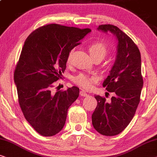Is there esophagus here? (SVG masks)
Wrapping results in <instances>:
<instances>
[{
  "label": "esophagus",
  "mask_w": 157,
  "mask_h": 157,
  "mask_svg": "<svg viewBox=\"0 0 157 157\" xmlns=\"http://www.w3.org/2000/svg\"><path fill=\"white\" fill-rule=\"evenodd\" d=\"M79 94H80L81 97H86L88 95V94L85 91H84V90H81L80 92H79Z\"/></svg>",
  "instance_id": "esophagus-1"
}]
</instances>
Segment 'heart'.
<instances>
[{"mask_svg":"<svg viewBox=\"0 0 157 157\" xmlns=\"http://www.w3.org/2000/svg\"><path fill=\"white\" fill-rule=\"evenodd\" d=\"M88 50L90 56L92 58H101L103 59L107 55L108 47L107 45L101 42L96 41L90 43L88 45ZM71 52L67 56V63H70L71 59ZM72 80L76 85L80 86L84 89H90L91 88L94 82L97 80V78L94 76H89L85 74H79L78 75L74 77Z\"/></svg>","mask_w":157,"mask_h":157,"instance_id":"b5f03b06","label":"heart"}]
</instances>
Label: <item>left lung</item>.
<instances>
[{
  "mask_svg": "<svg viewBox=\"0 0 157 157\" xmlns=\"http://www.w3.org/2000/svg\"><path fill=\"white\" fill-rule=\"evenodd\" d=\"M99 30L111 32L117 40V57L103 87L112 92L110 100L94 95L98 105L92 115L94 129L105 136L121 133L134 117L143 87L141 55L134 41L113 25H101Z\"/></svg>",
  "mask_w": 157,
  "mask_h": 157,
  "instance_id": "obj_1",
  "label": "left lung"
}]
</instances>
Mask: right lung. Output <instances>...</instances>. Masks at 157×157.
I'll return each mask as SVG.
<instances>
[{
	"mask_svg": "<svg viewBox=\"0 0 157 157\" xmlns=\"http://www.w3.org/2000/svg\"><path fill=\"white\" fill-rule=\"evenodd\" d=\"M90 32V28L49 24L34 30L24 43L14 82L25 120L41 135L52 136L61 131L68 108L78 98V87L56 94L51 88L62 78L70 51Z\"/></svg>",
	"mask_w": 157,
	"mask_h": 157,
	"instance_id": "1",
	"label": "right lung"
}]
</instances>
